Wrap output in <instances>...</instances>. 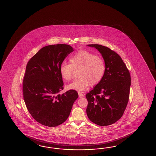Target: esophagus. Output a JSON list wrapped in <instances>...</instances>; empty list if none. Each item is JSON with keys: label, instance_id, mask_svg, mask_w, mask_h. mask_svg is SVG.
Masks as SVG:
<instances>
[{"label": "esophagus", "instance_id": "obj_1", "mask_svg": "<svg viewBox=\"0 0 156 156\" xmlns=\"http://www.w3.org/2000/svg\"><path fill=\"white\" fill-rule=\"evenodd\" d=\"M78 95H79V97H80V98L84 97V94L81 92H78Z\"/></svg>", "mask_w": 156, "mask_h": 156}]
</instances>
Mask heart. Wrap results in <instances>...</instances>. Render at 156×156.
Returning <instances> with one entry per match:
<instances>
[{
    "mask_svg": "<svg viewBox=\"0 0 156 156\" xmlns=\"http://www.w3.org/2000/svg\"><path fill=\"white\" fill-rule=\"evenodd\" d=\"M70 64L63 63L59 70L66 80L73 77L74 69L78 70V78L67 86L68 89L83 92L89 85L94 86L102 80L105 74L106 65L104 59L86 50L77 51L69 58Z\"/></svg>",
    "mask_w": 156,
    "mask_h": 156,
    "instance_id": "b5f03b06",
    "label": "heart"
}]
</instances>
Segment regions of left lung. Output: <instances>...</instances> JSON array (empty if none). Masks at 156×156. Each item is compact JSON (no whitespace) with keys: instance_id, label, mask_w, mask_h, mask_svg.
<instances>
[{"instance_id":"left-lung-1","label":"left lung","mask_w":156,"mask_h":156,"mask_svg":"<svg viewBox=\"0 0 156 156\" xmlns=\"http://www.w3.org/2000/svg\"><path fill=\"white\" fill-rule=\"evenodd\" d=\"M87 45L101 53L106 70L102 80L86 95L87 115L94 123L107 126L115 123L124 113L129 97L130 73L115 51L101 45Z\"/></svg>"}]
</instances>
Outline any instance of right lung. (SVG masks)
I'll return each instance as SVG.
<instances>
[{
	"instance_id": "1",
	"label": "right lung",
	"mask_w": 156,
	"mask_h": 156,
	"mask_svg": "<svg viewBox=\"0 0 156 156\" xmlns=\"http://www.w3.org/2000/svg\"><path fill=\"white\" fill-rule=\"evenodd\" d=\"M73 48L64 44L41 48L29 61L23 82L26 107L35 121L54 127L67 120L78 93L71 89L62 94L60 66Z\"/></svg>"
}]
</instances>
